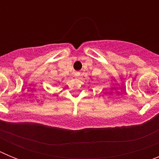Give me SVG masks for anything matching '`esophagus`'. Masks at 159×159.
<instances>
[{
    "label": "esophagus",
    "mask_w": 159,
    "mask_h": 159,
    "mask_svg": "<svg viewBox=\"0 0 159 159\" xmlns=\"http://www.w3.org/2000/svg\"><path fill=\"white\" fill-rule=\"evenodd\" d=\"M74 75H75V77H79L80 75V71H75V72H74Z\"/></svg>",
    "instance_id": "34e87169"
}]
</instances>
